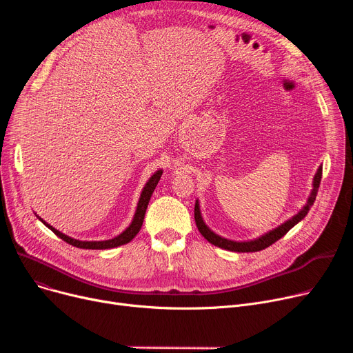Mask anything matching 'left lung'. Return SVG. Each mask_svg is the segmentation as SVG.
<instances>
[{
	"instance_id": "1",
	"label": "left lung",
	"mask_w": 353,
	"mask_h": 353,
	"mask_svg": "<svg viewBox=\"0 0 353 353\" xmlns=\"http://www.w3.org/2000/svg\"><path fill=\"white\" fill-rule=\"evenodd\" d=\"M321 179H322V167H319L316 174L313 177V189L312 193L307 199V203L305 205V208L296 214L292 219H289L288 221H285L283 225H281L279 228H276L273 230H270L269 233L261 236L259 239L250 240V242H233V240L225 239L219 234H216L214 232H212L205 221H203L201 213H200V206H199V201L196 200V205H194V220H196V226L199 229V232L201 233V236L205 237L208 242H210L212 245L221 248V249H226L230 252H239V253H245V252H259V250H263L266 248H269L270 245H273L274 242H277L281 237H283L294 225H298L299 221L307 214V212L310 210L312 205L316 200V194L319 190V184H321Z\"/></svg>"
}]
</instances>
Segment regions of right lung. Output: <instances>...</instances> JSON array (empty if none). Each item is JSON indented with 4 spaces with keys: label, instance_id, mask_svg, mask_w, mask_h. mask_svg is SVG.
Segmentation results:
<instances>
[{
    "label": "right lung",
    "instance_id": "right-lung-1",
    "mask_svg": "<svg viewBox=\"0 0 353 353\" xmlns=\"http://www.w3.org/2000/svg\"><path fill=\"white\" fill-rule=\"evenodd\" d=\"M161 174H163V170H157L150 179H148V181L145 183V186H144V189H143V192L140 194L133 221H132V223H130V226L123 233H120L114 239L101 240V242H83V240L72 239V237L59 232L57 229H54L52 226H50L47 221H44L41 217H39V216H37V217H39L51 232H54L60 239H63L64 242H67L71 246H76V248H80V249H97V250H101V249H113V248L125 245L128 242H132V240L134 239V236L140 232L141 225H143V220H144L147 205H148V201H150V197H152V194H153V192H154V189L157 186V183H159Z\"/></svg>",
    "mask_w": 353,
    "mask_h": 353
}]
</instances>
